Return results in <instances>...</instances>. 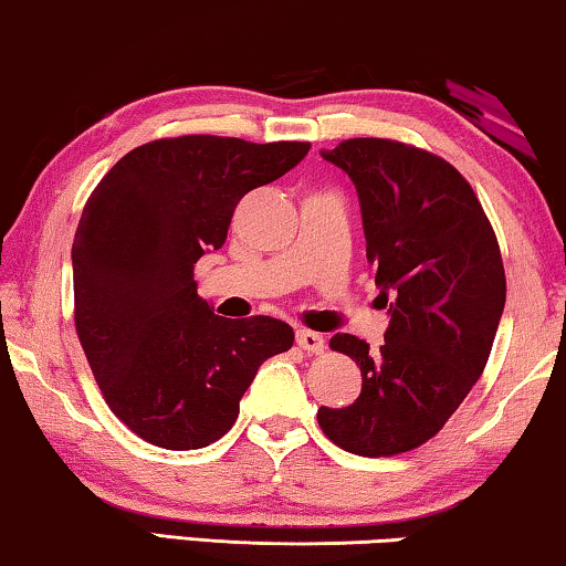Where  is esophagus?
<instances>
[{
    "mask_svg": "<svg viewBox=\"0 0 566 566\" xmlns=\"http://www.w3.org/2000/svg\"><path fill=\"white\" fill-rule=\"evenodd\" d=\"M296 343L298 347H304L306 353H316V355L324 353V347H327L319 332H312V329H296Z\"/></svg>",
    "mask_w": 566,
    "mask_h": 566,
    "instance_id": "esophagus-1",
    "label": "esophagus"
}]
</instances>
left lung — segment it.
<instances>
[{
    "instance_id": "1",
    "label": "left lung",
    "mask_w": 566,
    "mask_h": 566,
    "mask_svg": "<svg viewBox=\"0 0 566 566\" xmlns=\"http://www.w3.org/2000/svg\"><path fill=\"white\" fill-rule=\"evenodd\" d=\"M322 157L350 177L366 258L389 306L384 345L337 332L329 347L360 363L353 405L319 407L332 443L394 455L443 428L479 381L505 308L497 237L471 185L436 154L389 138H347Z\"/></svg>"
}]
</instances>
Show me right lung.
<instances>
[{
  "label": "right lung",
  "instance_id": "add662e5",
  "mask_svg": "<svg viewBox=\"0 0 566 566\" xmlns=\"http://www.w3.org/2000/svg\"><path fill=\"white\" fill-rule=\"evenodd\" d=\"M308 149L159 138L128 151L90 196L72 247L76 335L107 407L138 438L169 451L213 443L262 363L293 345L273 316H216L192 273L227 242L239 200Z\"/></svg>",
  "mask_w": 566,
  "mask_h": 566
}]
</instances>
